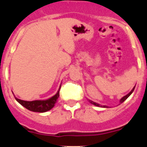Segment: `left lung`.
<instances>
[{"label": "left lung", "instance_id": "8db88e82", "mask_svg": "<svg viewBox=\"0 0 147 147\" xmlns=\"http://www.w3.org/2000/svg\"><path fill=\"white\" fill-rule=\"evenodd\" d=\"M135 88H136V86H134V88H132V90H131V91L129 92V93H128V94H127V95H126V96H124V97H122V98H121V99H120V102H120V104H121L122 102H124V101H125V100L127 99V98H128V97H129L131 94H132V92L134 91ZM89 102H90V103H91L92 105H95V106H97V107H107V106H106V105H99V104L96 103V102H93V101H91V100H89Z\"/></svg>", "mask_w": 147, "mask_h": 147}]
</instances>
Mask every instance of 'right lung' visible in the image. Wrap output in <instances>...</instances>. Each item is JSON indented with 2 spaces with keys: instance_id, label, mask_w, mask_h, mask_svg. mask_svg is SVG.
<instances>
[{
  "instance_id": "obj_1",
  "label": "right lung",
  "mask_w": 147,
  "mask_h": 147,
  "mask_svg": "<svg viewBox=\"0 0 147 147\" xmlns=\"http://www.w3.org/2000/svg\"><path fill=\"white\" fill-rule=\"evenodd\" d=\"M61 85L59 86L58 91L52 97L45 100H34V101H24L19 99L15 96V99L18 103H20L22 106L28 109L30 111L37 113H45L51 110L54 107L55 104L57 102L59 96V90Z\"/></svg>"
}]
</instances>
